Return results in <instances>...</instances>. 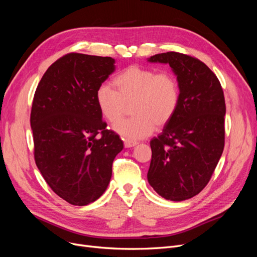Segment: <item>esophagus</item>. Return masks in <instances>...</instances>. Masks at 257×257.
<instances>
[{"label": "esophagus", "mask_w": 257, "mask_h": 257, "mask_svg": "<svg viewBox=\"0 0 257 257\" xmlns=\"http://www.w3.org/2000/svg\"><path fill=\"white\" fill-rule=\"evenodd\" d=\"M137 145V142L135 141H131V139H124V146L125 148H132V147H135Z\"/></svg>", "instance_id": "obj_1"}]
</instances>
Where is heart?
Wrapping results in <instances>:
<instances>
[{
    "instance_id": "b5f03b06",
    "label": "heart",
    "mask_w": 257,
    "mask_h": 257,
    "mask_svg": "<svg viewBox=\"0 0 257 257\" xmlns=\"http://www.w3.org/2000/svg\"><path fill=\"white\" fill-rule=\"evenodd\" d=\"M113 89L102 85L96 91L98 110L108 122H115L132 104V118L112 125L115 133L128 139H142L174 118L180 103V88L176 77L167 72L142 66L123 69L112 80Z\"/></svg>"
}]
</instances>
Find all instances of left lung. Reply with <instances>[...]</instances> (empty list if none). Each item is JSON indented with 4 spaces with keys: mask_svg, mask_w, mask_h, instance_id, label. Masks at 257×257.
Returning <instances> with one entry per match:
<instances>
[{
    "mask_svg": "<svg viewBox=\"0 0 257 257\" xmlns=\"http://www.w3.org/2000/svg\"><path fill=\"white\" fill-rule=\"evenodd\" d=\"M148 61L169 64L180 88L174 118L150 142L148 182L165 199L185 200L207 185L223 153L224 93L211 69L195 58L170 51Z\"/></svg>",
    "mask_w": 257,
    "mask_h": 257,
    "instance_id": "1",
    "label": "left lung"
}]
</instances>
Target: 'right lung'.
I'll list each match as a JSON object with an SVG mask.
<instances>
[{"instance_id": "right-lung-1", "label": "right lung", "mask_w": 257, "mask_h": 257, "mask_svg": "<svg viewBox=\"0 0 257 257\" xmlns=\"http://www.w3.org/2000/svg\"><path fill=\"white\" fill-rule=\"evenodd\" d=\"M110 57L68 53L46 71L31 110L34 158L45 181L67 203L103 195L123 142L107 130L95 94L115 69Z\"/></svg>"}]
</instances>
